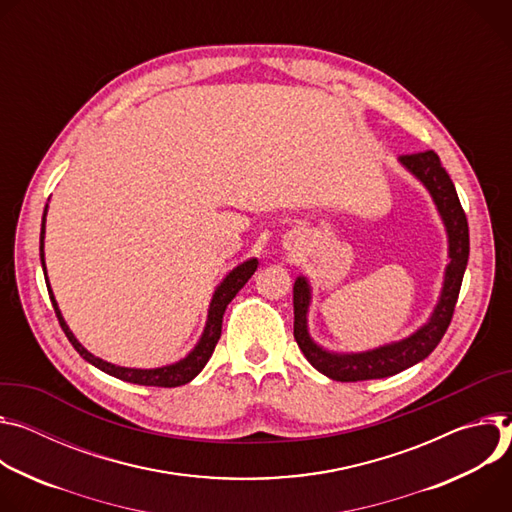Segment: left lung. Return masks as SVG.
I'll return each mask as SVG.
<instances>
[{
	"label": "left lung",
	"mask_w": 512,
	"mask_h": 512,
	"mask_svg": "<svg viewBox=\"0 0 512 512\" xmlns=\"http://www.w3.org/2000/svg\"><path fill=\"white\" fill-rule=\"evenodd\" d=\"M401 164L427 187L437 211L445 223L449 242V264L445 268V280L437 307L433 309L429 321L417 329L413 335L370 352L360 354H333L319 348L307 331V311L311 303V289L305 276H299L293 287V307H295V339L313 368L337 382H358L376 380L392 374H399L417 362L425 360L441 342L447 331L453 309H456L458 295L462 289V278L466 272L470 256V232L468 219L462 209L460 197L453 187L447 170L441 166L439 156L433 150L403 154Z\"/></svg>",
	"instance_id": "obj_1"
}]
</instances>
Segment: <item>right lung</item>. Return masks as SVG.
<instances>
[{"label":"right lung","instance_id":"1","mask_svg":"<svg viewBox=\"0 0 512 512\" xmlns=\"http://www.w3.org/2000/svg\"><path fill=\"white\" fill-rule=\"evenodd\" d=\"M48 207V205H46ZM46 207H44V215H42V230H40V260H42V270H44V276H46V266H44V219H46ZM258 268V260L256 258H250L246 262H242L240 266H236L230 274H227L223 278L221 285L215 289L213 293V299H211V305H209V315H207V323H205V329H203V335L199 339V344L193 348V352L175 362V364H168V366H162V368H152V370H142V368H122V366H116V364H109L101 358H95L93 354H89L79 342L77 337L73 335V331L69 329V325L65 323L61 311H59V305H56L54 301V295L50 291V285L48 287V295H50V301H52V307H54V313L56 317H59V323L65 331V335L69 337V342L73 344V348L79 352V356L83 360H87L89 364H93L95 368L103 370L105 374L109 376H116L120 380H126V382H132V384H142V386H162V388H173V386H181V384H187L191 382L203 368L205 364L209 362L217 342H219V335H221V321H223V313H225V307L232 303V299L240 293V289L246 285V282L250 280V276L256 272ZM48 280V278H46Z\"/></svg>","mask_w":512,"mask_h":512}]
</instances>
